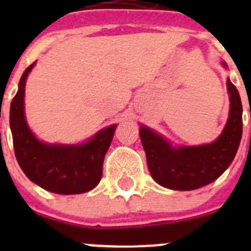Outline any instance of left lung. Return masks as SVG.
<instances>
[{
	"mask_svg": "<svg viewBox=\"0 0 251 251\" xmlns=\"http://www.w3.org/2000/svg\"><path fill=\"white\" fill-rule=\"evenodd\" d=\"M226 84L230 95L229 119L220 137L210 145L172 147L158 133L141 126L139 137L148 170L158 185L177 191H191L214 182L229 167L243 134V105L236 86L230 79Z\"/></svg>",
	"mask_w": 251,
	"mask_h": 251,
	"instance_id": "8db88e82",
	"label": "left lung"
}]
</instances>
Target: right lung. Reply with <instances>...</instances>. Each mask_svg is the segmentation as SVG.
Instances as JSON below:
<instances>
[{"label": "right lung", "mask_w": 251, "mask_h": 251, "mask_svg": "<svg viewBox=\"0 0 251 251\" xmlns=\"http://www.w3.org/2000/svg\"><path fill=\"white\" fill-rule=\"evenodd\" d=\"M35 63L22 74L11 101L10 127L13 150L24 174L34 183L60 195L84 194L98 185L103 175L105 153L112 143L117 124L98 132L83 145H48L31 132L25 119L24 97L26 77Z\"/></svg>", "instance_id": "right-lung-1"}]
</instances>
